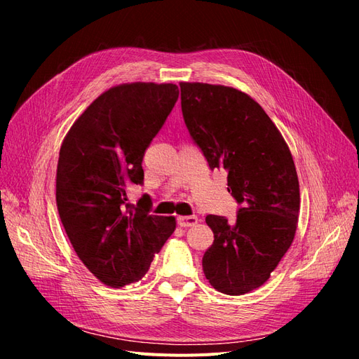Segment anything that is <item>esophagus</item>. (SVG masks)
I'll return each mask as SVG.
<instances>
[{
    "label": "esophagus",
    "mask_w": 359,
    "mask_h": 359,
    "mask_svg": "<svg viewBox=\"0 0 359 359\" xmlns=\"http://www.w3.org/2000/svg\"><path fill=\"white\" fill-rule=\"evenodd\" d=\"M177 222L180 226L188 228V226H194L196 222H198V217L196 216H180L177 219Z\"/></svg>",
    "instance_id": "34e87169"
}]
</instances>
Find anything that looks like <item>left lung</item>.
Wrapping results in <instances>:
<instances>
[{
	"label": "left lung",
	"mask_w": 359,
	"mask_h": 359,
	"mask_svg": "<svg viewBox=\"0 0 359 359\" xmlns=\"http://www.w3.org/2000/svg\"><path fill=\"white\" fill-rule=\"evenodd\" d=\"M183 121L210 170L228 172V192L240 205L236 222L209 215L215 234L203 257L205 279L226 295L269 280L297 229L299 184L289 147L269 114L245 92L180 83Z\"/></svg>",
	"instance_id": "8db88e82"
}]
</instances>
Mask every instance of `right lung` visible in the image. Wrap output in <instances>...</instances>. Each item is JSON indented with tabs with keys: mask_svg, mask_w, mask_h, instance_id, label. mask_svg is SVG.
<instances>
[{
	"mask_svg": "<svg viewBox=\"0 0 359 359\" xmlns=\"http://www.w3.org/2000/svg\"><path fill=\"white\" fill-rule=\"evenodd\" d=\"M179 98L172 83H130L101 94L64 138L56 205L86 269L111 287L140 280L175 233L172 216L150 215L143 195L126 203V184H143V156Z\"/></svg>",
	"mask_w": 359,
	"mask_h": 359,
	"instance_id": "obj_1",
	"label": "right lung"
}]
</instances>
